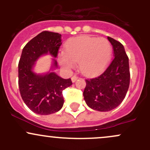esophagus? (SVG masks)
Masks as SVG:
<instances>
[{
  "mask_svg": "<svg viewBox=\"0 0 150 150\" xmlns=\"http://www.w3.org/2000/svg\"><path fill=\"white\" fill-rule=\"evenodd\" d=\"M78 76H76V75H74V76H72V78H71V79H72V83H75V81H77V79H78Z\"/></svg>",
  "mask_w": 150,
  "mask_h": 150,
  "instance_id": "obj_1",
  "label": "esophagus"
}]
</instances>
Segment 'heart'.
<instances>
[{
    "mask_svg": "<svg viewBox=\"0 0 150 150\" xmlns=\"http://www.w3.org/2000/svg\"><path fill=\"white\" fill-rule=\"evenodd\" d=\"M112 52L110 41L104 38L88 35L71 38L67 42L65 51L58 56L62 67L70 69L78 62L81 73L87 76L99 73L107 65Z\"/></svg>",
    "mask_w": 150,
    "mask_h": 150,
    "instance_id": "obj_1",
    "label": "heart"
}]
</instances>
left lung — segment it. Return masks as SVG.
Here are the masks:
<instances>
[{
	"label": "left lung",
	"instance_id": "obj_1",
	"mask_svg": "<svg viewBox=\"0 0 150 150\" xmlns=\"http://www.w3.org/2000/svg\"><path fill=\"white\" fill-rule=\"evenodd\" d=\"M107 39L114 51V59L99 76L86 80L83 96L92 110L107 112L116 108L123 101L130 84L128 57L120 42Z\"/></svg>",
	"mask_w": 150,
	"mask_h": 150
}]
</instances>
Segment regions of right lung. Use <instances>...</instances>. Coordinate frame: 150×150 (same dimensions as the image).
<instances>
[{"label": "right lung", "instance_id": "right-lung-1", "mask_svg": "<svg viewBox=\"0 0 150 150\" xmlns=\"http://www.w3.org/2000/svg\"><path fill=\"white\" fill-rule=\"evenodd\" d=\"M61 38L59 33L43 31L22 50L18 69L19 91L25 104L36 114L46 115L59 111L64 104L62 91L72 84L70 78L63 79L54 72L40 75L33 70L41 56L49 54L57 57ZM57 67V62L53 59L51 69Z\"/></svg>", "mask_w": 150, "mask_h": 150}]
</instances>
